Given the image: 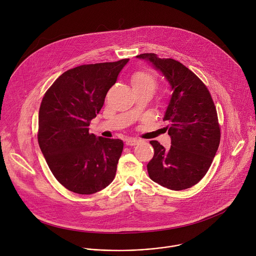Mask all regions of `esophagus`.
Masks as SVG:
<instances>
[{
  "mask_svg": "<svg viewBox=\"0 0 256 256\" xmlns=\"http://www.w3.org/2000/svg\"><path fill=\"white\" fill-rule=\"evenodd\" d=\"M139 140L138 139H135V138H128L126 140V145L127 146H136L137 144H139Z\"/></svg>",
  "mask_w": 256,
  "mask_h": 256,
  "instance_id": "1",
  "label": "esophagus"
}]
</instances>
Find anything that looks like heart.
<instances>
[{"label":"heart","mask_w":256,"mask_h":256,"mask_svg":"<svg viewBox=\"0 0 256 256\" xmlns=\"http://www.w3.org/2000/svg\"><path fill=\"white\" fill-rule=\"evenodd\" d=\"M133 88H150L154 90L156 86V78L148 72H137L133 74L132 80Z\"/></svg>","instance_id":"heart-1"}]
</instances>
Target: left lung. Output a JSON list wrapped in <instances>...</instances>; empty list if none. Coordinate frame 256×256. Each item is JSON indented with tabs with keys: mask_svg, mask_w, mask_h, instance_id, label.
I'll list each match as a JSON object with an SVG mask.
<instances>
[{
	"mask_svg": "<svg viewBox=\"0 0 256 256\" xmlns=\"http://www.w3.org/2000/svg\"><path fill=\"white\" fill-rule=\"evenodd\" d=\"M136 57L162 74L172 92L164 116L172 146L166 150L158 141L150 142L154 154L146 164L148 176L172 190L192 187L204 178L219 148L218 115L211 94L180 62L154 53Z\"/></svg>",
	"mask_w": 256,
	"mask_h": 256,
	"instance_id": "left-lung-1",
	"label": "left lung"
}]
</instances>
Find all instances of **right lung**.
<instances>
[{
    "label": "right lung",
    "instance_id": "add662e5",
    "mask_svg": "<svg viewBox=\"0 0 256 256\" xmlns=\"http://www.w3.org/2000/svg\"><path fill=\"white\" fill-rule=\"evenodd\" d=\"M128 62L122 59L68 70L41 102L38 144L53 176L72 192L90 195L114 180L123 141L90 134L88 126Z\"/></svg>",
    "mask_w": 256,
    "mask_h": 256
}]
</instances>
